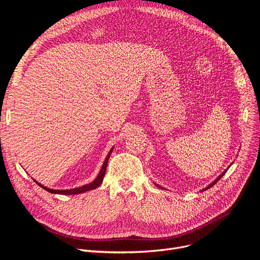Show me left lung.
Wrapping results in <instances>:
<instances>
[{
    "mask_svg": "<svg viewBox=\"0 0 260 260\" xmlns=\"http://www.w3.org/2000/svg\"><path fill=\"white\" fill-rule=\"evenodd\" d=\"M225 172H226V170H225V171H224V172H223V173H222V174H221V175H220V176H219V177H218V178H217V179H216V180H215V181H214V182H212V183H211V184H210V185H208V186H207V187H206V188H204V189H203V190H206V189H209V188H210V187H212V186H213V185H215V183H217V181H218V180H219V179H221V177H222V176H223V175H224V174H225ZM156 185H157V186H158V187H160V188H162V187H161V186H159V185H158V184H156Z\"/></svg>",
    "mask_w": 260,
    "mask_h": 260,
    "instance_id": "obj_1",
    "label": "left lung"
}]
</instances>
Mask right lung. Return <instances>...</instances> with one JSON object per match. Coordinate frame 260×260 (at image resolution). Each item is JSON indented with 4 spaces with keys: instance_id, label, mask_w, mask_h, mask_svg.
Here are the masks:
<instances>
[{
    "instance_id": "right-lung-1",
    "label": "right lung",
    "mask_w": 260,
    "mask_h": 260,
    "mask_svg": "<svg viewBox=\"0 0 260 260\" xmlns=\"http://www.w3.org/2000/svg\"><path fill=\"white\" fill-rule=\"evenodd\" d=\"M112 152H113V149H112V151L109 152V154L107 155V157H106V159H105V161H104V163H103L102 169H101V171H100V173H99L97 178H95V179H94L91 183H89V184L83 185V186H81V187H77V188H73V189H63V190H59V189L47 188L46 186H44V185H42V184H40V183H38V182H37V183H38L41 187H43L44 189H46L47 192H49V193H52V194H62V195H76V194H81V193L87 192V190H90V189L97 188L98 186H100V184H101L102 181H103V178H104V176H105V172H106L107 162H108L109 156H111Z\"/></svg>"
}]
</instances>
